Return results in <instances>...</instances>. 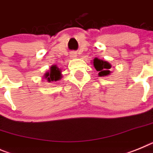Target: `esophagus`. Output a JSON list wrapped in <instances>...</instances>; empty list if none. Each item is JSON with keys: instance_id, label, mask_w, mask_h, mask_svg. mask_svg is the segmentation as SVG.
I'll return each mask as SVG.
<instances>
[{"instance_id": "obj_1", "label": "esophagus", "mask_w": 153, "mask_h": 153, "mask_svg": "<svg viewBox=\"0 0 153 153\" xmlns=\"http://www.w3.org/2000/svg\"><path fill=\"white\" fill-rule=\"evenodd\" d=\"M76 56H77V55H76V53H74V52H73V53H71L70 54V57L71 59H75Z\"/></svg>"}]
</instances>
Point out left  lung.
<instances>
[{
  "instance_id": "1",
  "label": "left lung",
  "mask_w": 153,
  "mask_h": 153,
  "mask_svg": "<svg viewBox=\"0 0 153 153\" xmlns=\"http://www.w3.org/2000/svg\"><path fill=\"white\" fill-rule=\"evenodd\" d=\"M92 63L97 71L99 72V76H106L111 74V71L110 70V69L111 68V65L110 62L104 61L96 57L93 60Z\"/></svg>"
}]
</instances>
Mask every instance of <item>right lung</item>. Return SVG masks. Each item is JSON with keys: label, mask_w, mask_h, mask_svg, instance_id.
I'll use <instances>...</instances> for the list:
<instances>
[{"label": "right lung", "mask_w": 153, "mask_h": 153, "mask_svg": "<svg viewBox=\"0 0 153 153\" xmlns=\"http://www.w3.org/2000/svg\"><path fill=\"white\" fill-rule=\"evenodd\" d=\"M62 70L58 67L56 65L51 66L50 70H49L44 74V78L47 80V82L59 81L62 78Z\"/></svg>", "instance_id": "right-lung-1"}]
</instances>
